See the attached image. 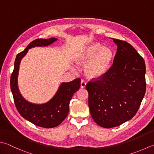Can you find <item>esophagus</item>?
<instances>
[{
    "mask_svg": "<svg viewBox=\"0 0 154 154\" xmlns=\"http://www.w3.org/2000/svg\"><path fill=\"white\" fill-rule=\"evenodd\" d=\"M86 83L85 81H84V80L81 81V82H80L81 88H85V87H86Z\"/></svg>",
    "mask_w": 154,
    "mask_h": 154,
    "instance_id": "34e87169",
    "label": "esophagus"
}]
</instances>
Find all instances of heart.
Returning <instances> with one entry per match:
<instances>
[{
    "mask_svg": "<svg viewBox=\"0 0 154 154\" xmlns=\"http://www.w3.org/2000/svg\"><path fill=\"white\" fill-rule=\"evenodd\" d=\"M113 51L109 47H104L98 43H92L83 48L74 56L75 62L85 65V73L91 78L104 76L111 68Z\"/></svg>",
    "mask_w": 154,
    "mask_h": 154,
    "instance_id": "heart-1",
    "label": "heart"
}]
</instances>
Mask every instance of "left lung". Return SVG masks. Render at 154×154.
<instances>
[{"mask_svg":"<svg viewBox=\"0 0 154 154\" xmlns=\"http://www.w3.org/2000/svg\"><path fill=\"white\" fill-rule=\"evenodd\" d=\"M112 40L117 50L111 67L104 76L86 86L92 117L104 128L117 127L131 119L146 90L143 57L129 43Z\"/></svg>","mask_w":154,"mask_h":154,"instance_id":"1","label":"left lung"}]
</instances>
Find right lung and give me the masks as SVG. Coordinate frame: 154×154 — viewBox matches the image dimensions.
<instances>
[{
  "label": "right lung",
  "instance_id": "obj_1",
  "mask_svg": "<svg viewBox=\"0 0 154 154\" xmlns=\"http://www.w3.org/2000/svg\"><path fill=\"white\" fill-rule=\"evenodd\" d=\"M57 38L37 39L31 42L27 48L16 57L14 70L11 77V89L14 102L19 114L26 120L37 126L53 128L58 126L65 119L69 112V104L72 96L80 89L81 80L76 78L69 82L61 83L56 93L47 103L36 104L24 98L19 91L18 76L20 63L29 49L45 47L56 42Z\"/></svg>",
  "mask_w": 154,
  "mask_h": 154
}]
</instances>
